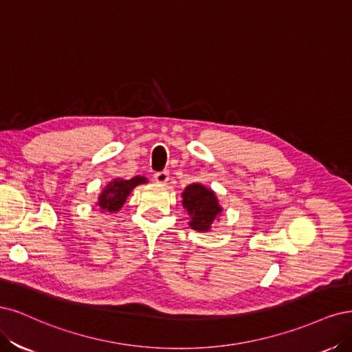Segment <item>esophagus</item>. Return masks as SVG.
I'll return each instance as SVG.
<instances>
[{
    "label": "esophagus",
    "mask_w": 352,
    "mask_h": 352,
    "mask_svg": "<svg viewBox=\"0 0 352 352\" xmlns=\"http://www.w3.org/2000/svg\"><path fill=\"white\" fill-rule=\"evenodd\" d=\"M153 178H155L156 183L165 184L166 181L169 179V173H168V171H160V173H155V174H153Z\"/></svg>",
    "instance_id": "1"
}]
</instances>
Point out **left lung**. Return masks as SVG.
Here are the masks:
<instances>
[{
    "label": "left lung",
    "mask_w": 352,
    "mask_h": 352,
    "mask_svg": "<svg viewBox=\"0 0 352 352\" xmlns=\"http://www.w3.org/2000/svg\"><path fill=\"white\" fill-rule=\"evenodd\" d=\"M183 206L190 214V226L197 231H208L222 210L213 191L201 184H190L184 190Z\"/></svg>",
    "instance_id": "8db88e82"
}]
</instances>
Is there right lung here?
<instances>
[{
	"label": "right lung",
	"mask_w": 352,
	"mask_h": 352,
	"mask_svg": "<svg viewBox=\"0 0 352 352\" xmlns=\"http://www.w3.org/2000/svg\"><path fill=\"white\" fill-rule=\"evenodd\" d=\"M142 183H146L144 177H134L131 179H114L100 195L98 201L99 208L109 212H117L126 203L130 191Z\"/></svg>",
	"instance_id": "1"
}]
</instances>
